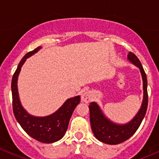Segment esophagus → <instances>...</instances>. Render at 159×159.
Masks as SVG:
<instances>
[{"label":"esophagus","mask_w":159,"mask_h":159,"mask_svg":"<svg viewBox=\"0 0 159 159\" xmlns=\"http://www.w3.org/2000/svg\"><path fill=\"white\" fill-rule=\"evenodd\" d=\"M92 99H93V95L89 91L84 92L81 95V101L84 102V103H89L91 101Z\"/></svg>","instance_id":"1"}]
</instances>
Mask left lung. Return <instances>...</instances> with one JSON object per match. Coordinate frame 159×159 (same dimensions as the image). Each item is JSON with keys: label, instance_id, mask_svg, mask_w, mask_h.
<instances>
[{"label": "left lung", "instance_id": "obj_1", "mask_svg": "<svg viewBox=\"0 0 159 159\" xmlns=\"http://www.w3.org/2000/svg\"><path fill=\"white\" fill-rule=\"evenodd\" d=\"M128 59L140 68L143 83V100L142 106L137 115L129 123L123 125H119L110 121L105 118L100 107L96 103L93 102L89 104L90 124L92 130L96 139L107 143V144H118L129 139L140 127L148 109V80L147 75L137 56L133 52H129Z\"/></svg>", "mask_w": 159, "mask_h": 159}]
</instances>
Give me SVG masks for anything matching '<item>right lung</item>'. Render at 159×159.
I'll return each instance as SVG.
<instances>
[{
    "label": "right lung",
    "instance_id": "add662e5",
    "mask_svg": "<svg viewBox=\"0 0 159 159\" xmlns=\"http://www.w3.org/2000/svg\"><path fill=\"white\" fill-rule=\"evenodd\" d=\"M41 47L26 53L19 62L16 70L11 79L12 93V109L15 118L25 132L32 138L42 143H50L63 138L67 130L68 124L73 112L77 105L80 103V96L71 98L66 100L64 104L52 115L43 118L30 115L23 108L19 102L17 90V79L22 66L26 59L36 53Z\"/></svg>",
    "mask_w": 159,
    "mask_h": 159
}]
</instances>
